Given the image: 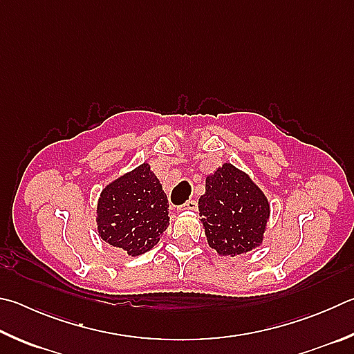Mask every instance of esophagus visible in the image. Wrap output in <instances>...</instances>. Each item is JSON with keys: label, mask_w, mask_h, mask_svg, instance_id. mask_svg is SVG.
Listing matches in <instances>:
<instances>
[{"label": "esophagus", "mask_w": 354, "mask_h": 354, "mask_svg": "<svg viewBox=\"0 0 354 354\" xmlns=\"http://www.w3.org/2000/svg\"><path fill=\"white\" fill-rule=\"evenodd\" d=\"M196 207H198V204L195 199H189V201H185L181 205V209H185V210H196Z\"/></svg>", "instance_id": "esophagus-1"}]
</instances>
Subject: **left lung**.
I'll return each instance as SVG.
<instances>
[{
    "instance_id": "left-lung-1",
    "label": "left lung",
    "mask_w": 354,
    "mask_h": 354,
    "mask_svg": "<svg viewBox=\"0 0 354 354\" xmlns=\"http://www.w3.org/2000/svg\"><path fill=\"white\" fill-rule=\"evenodd\" d=\"M198 209L209 246L220 255L246 254L261 243L269 203L252 179L232 164L207 176Z\"/></svg>"
}]
</instances>
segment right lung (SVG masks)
<instances>
[{"instance_id":"1","label":"right lung","mask_w":354,"mask_h":354,"mask_svg":"<svg viewBox=\"0 0 354 354\" xmlns=\"http://www.w3.org/2000/svg\"><path fill=\"white\" fill-rule=\"evenodd\" d=\"M169 199L149 164L115 179L97 204L100 239L136 257L150 250L169 226Z\"/></svg>"}]
</instances>
